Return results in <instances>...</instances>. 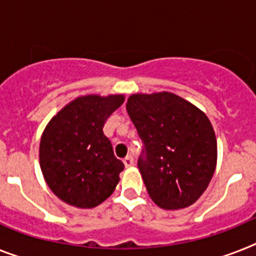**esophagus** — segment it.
Wrapping results in <instances>:
<instances>
[{"instance_id": "esophagus-1", "label": "esophagus", "mask_w": 256, "mask_h": 256, "mask_svg": "<svg viewBox=\"0 0 256 256\" xmlns=\"http://www.w3.org/2000/svg\"><path fill=\"white\" fill-rule=\"evenodd\" d=\"M123 162L124 164H126V168H130V166L133 164V157L132 156H126V157L123 160Z\"/></svg>"}]
</instances>
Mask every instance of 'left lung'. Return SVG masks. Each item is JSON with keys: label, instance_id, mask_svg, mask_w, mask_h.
Segmentation results:
<instances>
[{"label": "left lung", "instance_id": "obj_1", "mask_svg": "<svg viewBox=\"0 0 256 256\" xmlns=\"http://www.w3.org/2000/svg\"><path fill=\"white\" fill-rule=\"evenodd\" d=\"M126 111L144 149L137 166L158 206H192L212 179L217 141L206 115L172 92L133 94Z\"/></svg>", "mask_w": 256, "mask_h": 256}]
</instances>
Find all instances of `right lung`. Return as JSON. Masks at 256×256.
<instances>
[{
	"mask_svg": "<svg viewBox=\"0 0 256 256\" xmlns=\"http://www.w3.org/2000/svg\"><path fill=\"white\" fill-rule=\"evenodd\" d=\"M124 95H85L72 100L47 124L40 140V168L57 198L94 208L111 196L124 164L115 157L103 126Z\"/></svg>",
	"mask_w": 256,
	"mask_h": 256,
	"instance_id": "obj_1",
	"label": "right lung"
}]
</instances>
